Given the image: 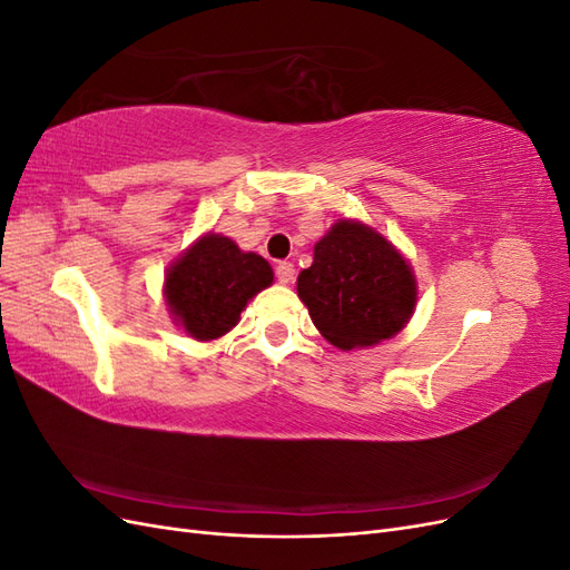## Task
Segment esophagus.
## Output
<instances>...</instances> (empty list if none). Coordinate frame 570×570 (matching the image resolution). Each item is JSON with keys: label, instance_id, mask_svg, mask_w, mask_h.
I'll list each match as a JSON object with an SVG mask.
<instances>
[{"label": "esophagus", "instance_id": "1", "mask_svg": "<svg viewBox=\"0 0 570 570\" xmlns=\"http://www.w3.org/2000/svg\"><path fill=\"white\" fill-rule=\"evenodd\" d=\"M275 278H278L283 285L295 281V264L289 262H281L278 266H275Z\"/></svg>", "mask_w": 570, "mask_h": 570}]
</instances>
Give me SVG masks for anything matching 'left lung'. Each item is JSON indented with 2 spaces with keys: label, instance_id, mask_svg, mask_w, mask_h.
<instances>
[{
  "label": "left lung",
  "instance_id": "8db88e82",
  "mask_svg": "<svg viewBox=\"0 0 570 570\" xmlns=\"http://www.w3.org/2000/svg\"><path fill=\"white\" fill-rule=\"evenodd\" d=\"M297 295L321 335L337 350L373 347L409 323L416 278L392 243L361 220L340 218L314 247Z\"/></svg>",
  "mask_w": 570,
  "mask_h": 570
}]
</instances>
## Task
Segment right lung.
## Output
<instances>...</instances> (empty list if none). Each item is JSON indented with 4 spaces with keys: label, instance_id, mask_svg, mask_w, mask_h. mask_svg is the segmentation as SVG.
Here are the masks:
<instances>
[{
    "label": "right lung",
    "instance_id": "add662e5",
    "mask_svg": "<svg viewBox=\"0 0 570 570\" xmlns=\"http://www.w3.org/2000/svg\"><path fill=\"white\" fill-rule=\"evenodd\" d=\"M271 283L273 268L264 256L206 233L168 268L164 297L183 331L206 342L235 327L247 302Z\"/></svg>",
    "mask_w": 570,
    "mask_h": 570
}]
</instances>
